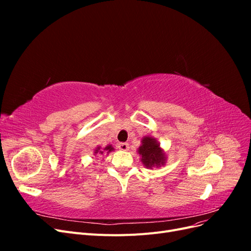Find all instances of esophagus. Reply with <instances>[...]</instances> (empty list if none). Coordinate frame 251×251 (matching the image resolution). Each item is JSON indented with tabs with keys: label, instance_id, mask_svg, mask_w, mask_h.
<instances>
[{
	"label": "esophagus",
	"instance_id": "obj_1",
	"mask_svg": "<svg viewBox=\"0 0 251 251\" xmlns=\"http://www.w3.org/2000/svg\"><path fill=\"white\" fill-rule=\"evenodd\" d=\"M118 149L120 151H128L130 147H128V144L126 142H121V143L118 144Z\"/></svg>",
	"mask_w": 251,
	"mask_h": 251
}]
</instances>
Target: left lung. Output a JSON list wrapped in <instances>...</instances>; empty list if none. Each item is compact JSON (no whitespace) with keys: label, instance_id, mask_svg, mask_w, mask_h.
Listing matches in <instances>:
<instances>
[{"label":"left lung","instance_id":"obj_1","mask_svg":"<svg viewBox=\"0 0 251 251\" xmlns=\"http://www.w3.org/2000/svg\"><path fill=\"white\" fill-rule=\"evenodd\" d=\"M137 151L142 164L150 170L165 165L168 159L164 150L160 147V143L151 136H144Z\"/></svg>","mask_w":251,"mask_h":251}]
</instances>
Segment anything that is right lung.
Listing matches in <instances>:
<instances>
[{
  "instance_id": "obj_1",
  "label": "right lung",
  "mask_w": 251,
  "mask_h": 251,
  "mask_svg": "<svg viewBox=\"0 0 251 251\" xmlns=\"http://www.w3.org/2000/svg\"><path fill=\"white\" fill-rule=\"evenodd\" d=\"M115 151V149L112 147V144H108V146L104 147V148H101V147L98 146L94 149V156H96V155H109L111 151Z\"/></svg>"
}]
</instances>
